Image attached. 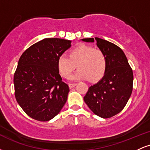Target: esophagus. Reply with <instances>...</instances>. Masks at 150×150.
<instances>
[{"label":"esophagus","instance_id":"esophagus-1","mask_svg":"<svg viewBox=\"0 0 150 150\" xmlns=\"http://www.w3.org/2000/svg\"><path fill=\"white\" fill-rule=\"evenodd\" d=\"M69 85V87H70V88L71 89V88H73V87H75V86L77 85V84H76V83H70L69 85Z\"/></svg>","mask_w":150,"mask_h":150}]
</instances>
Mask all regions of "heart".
Masks as SVG:
<instances>
[{
  "instance_id": "1",
  "label": "heart",
  "mask_w": 150,
  "mask_h": 150,
  "mask_svg": "<svg viewBox=\"0 0 150 150\" xmlns=\"http://www.w3.org/2000/svg\"><path fill=\"white\" fill-rule=\"evenodd\" d=\"M77 65L79 70L70 77L72 80L89 79L94 82L104 75L107 59L101 50L85 44L71 50L69 56L63 54L58 59V70L64 77H70Z\"/></svg>"
}]
</instances>
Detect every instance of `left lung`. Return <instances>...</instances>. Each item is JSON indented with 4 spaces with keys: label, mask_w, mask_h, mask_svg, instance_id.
<instances>
[{
    "label": "left lung",
    "mask_w": 150,
    "mask_h": 150,
    "mask_svg": "<svg viewBox=\"0 0 150 150\" xmlns=\"http://www.w3.org/2000/svg\"><path fill=\"white\" fill-rule=\"evenodd\" d=\"M96 44L107 59L106 73L97 83L89 87L84 101L94 114L103 118L120 113L132 94L133 73L124 52L118 46L100 38L82 39Z\"/></svg>",
    "instance_id": "left-lung-1"
}]
</instances>
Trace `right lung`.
I'll list each match as a JSON object with an SVG mask.
<instances>
[{"label":"right lung","instance_id":"add662e5","mask_svg":"<svg viewBox=\"0 0 150 150\" xmlns=\"http://www.w3.org/2000/svg\"><path fill=\"white\" fill-rule=\"evenodd\" d=\"M71 46V41L46 38L22 54L14 75L18 104L33 119L49 121L63 107L69 87L62 82L58 59Z\"/></svg>","mask_w":150,"mask_h":150}]
</instances>
